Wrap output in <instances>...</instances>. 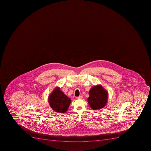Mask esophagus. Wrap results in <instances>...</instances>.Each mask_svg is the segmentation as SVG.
<instances>
[{"instance_id":"34e87169","label":"esophagus","mask_w":151,"mask_h":151,"mask_svg":"<svg viewBox=\"0 0 151 151\" xmlns=\"http://www.w3.org/2000/svg\"><path fill=\"white\" fill-rule=\"evenodd\" d=\"M83 98V96H78V97H77L76 98V99H82Z\"/></svg>"}]
</instances>
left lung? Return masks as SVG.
I'll return each mask as SVG.
<instances>
[{"label": "left lung", "mask_w": 151, "mask_h": 151, "mask_svg": "<svg viewBox=\"0 0 151 151\" xmlns=\"http://www.w3.org/2000/svg\"><path fill=\"white\" fill-rule=\"evenodd\" d=\"M88 101L90 107L94 110L104 108L108 101V93L101 85L93 86L89 92Z\"/></svg>", "instance_id": "1"}]
</instances>
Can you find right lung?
Masks as SVG:
<instances>
[{"mask_svg": "<svg viewBox=\"0 0 151 151\" xmlns=\"http://www.w3.org/2000/svg\"><path fill=\"white\" fill-rule=\"evenodd\" d=\"M50 106L55 111L65 113L71 102V99L66 96L59 87H56L48 97Z\"/></svg>", "mask_w": 151, "mask_h": 151, "instance_id": "1", "label": "right lung"}]
</instances>
